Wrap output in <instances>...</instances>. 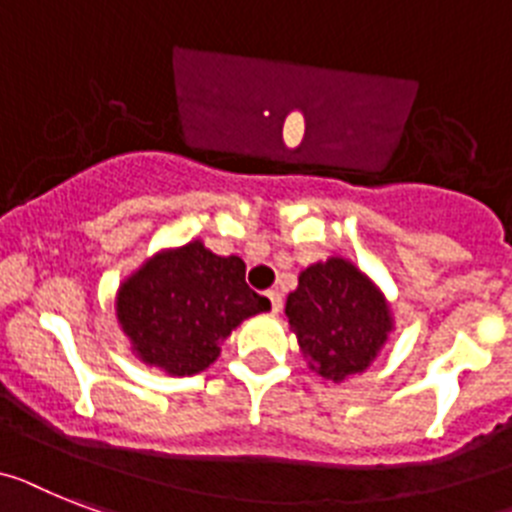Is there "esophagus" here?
Returning a JSON list of instances; mask_svg holds the SVG:
<instances>
[{
    "mask_svg": "<svg viewBox=\"0 0 512 512\" xmlns=\"http://www.w3.org/2000/svg\"><path fill=\"white\" fill-rule=\"evenodd\" d=\"M270 299V309H273V312H281V307H283V296H281V291H268V294H265Z\"/></svg>",
    "mask_w": 512,
    "mask_h": 512,
    "instance_id": "esophagus-1",
    "label": "esophagus"
}]
</instances>
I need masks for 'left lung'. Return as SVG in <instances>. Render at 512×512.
I'll return each mask as SVG.
<instances>
[{
    "label": "left lung",
    "mask_w": 512,
    "mask_h": 512,
    "mask_svg": "<svg viewBox=\"0 0 512 512\" xmlns=\"http://www.w3.org/2000/svg\"><path fill=\"white\" fill-rule=\"evenodd\" d=\"M286 317L309 369L333 382L367 372L395 330L380 286L341 255L299 273Z\"/></svg>",
    "instance_id": "1"
}]
</instances>
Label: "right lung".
Instances as JSON below:
<instances>
[{
    "label": "right lung",
    "mask_w": 512,
    "mask_h": 512,
    "mask_svg": "<svg viewBox=\"0 0 512 512\" xmlns=\"http://www.w3.org/2000/svg\"><path fill=\"white\" fill-rule=\"evenodd\" d=\"M244 260L210 252L203 239L158 249L119 283L114 312L130 351L171 377L197 375L221 343L270 302L244 281Z\"/></svg>",
    "instance_id": "add662e5"
}]
</instances>
